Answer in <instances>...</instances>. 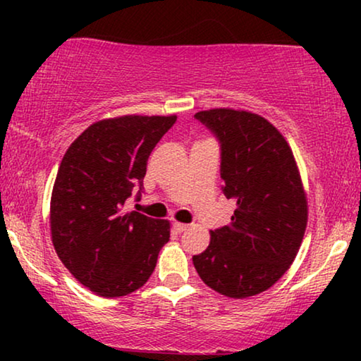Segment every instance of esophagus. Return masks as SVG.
I'll use <instances>...</instances> for the list:
<instances>
[{
  "instance_id": "34e87169",
  "label": "esophagus",
  "mask_w": 361,
  "mask_h": 361,
  "mask_svg": "<svg viewBox=\"0 0 361 361\" xmlns=\"http://www.w3.org/2000/svg\"><path fill=\"white\" fill-rule=\"evenodd\" d=\"M187 228H189V225L179 224V221H176V224H174V230L177 231V233H182V231H185Z\"/></svg>"
}]
</instances>
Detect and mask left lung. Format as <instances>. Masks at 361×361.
Wrapping results in <instances>:
<instances>
[{
    "label": "left lung",
    "mask_w": 361,
    "mask_h": 361,
    "mask_svg": "<svg viewBox=\"0 0 361 361\" xmlns=\"http://www.w3.org/2000/svg\"><path fill=\"white\" fill-rule=\"evenodd\" d=\"M194 118L219 141L221 190L236 209L192 261L216 293L250 298L289 269L302 243L307 202L298 166L283 135L255 113L216 108Z\"/></svg>",
    "instance_id": "1"
}]
</instances>
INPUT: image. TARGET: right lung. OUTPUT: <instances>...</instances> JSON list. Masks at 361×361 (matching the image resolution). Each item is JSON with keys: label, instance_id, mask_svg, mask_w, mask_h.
Masks as SVG:
<instances>
[{"label": "right lung", "instance_id": "1", "mask_svg": "<svg viewBox=\"0 0 361 361\" xmlns=\"http://www.w3.org/2000/svg\"><path fill=\"white\" fill-rule=\"evenodd\" d=\"M177 116H120L88 126L68 147L51 200L59 258L102 298L140 289L169 241V221L126 212L141 195L146 161Z\"/></svg>", "mask_w": 361, "mask_h": 361}]
</instances>
